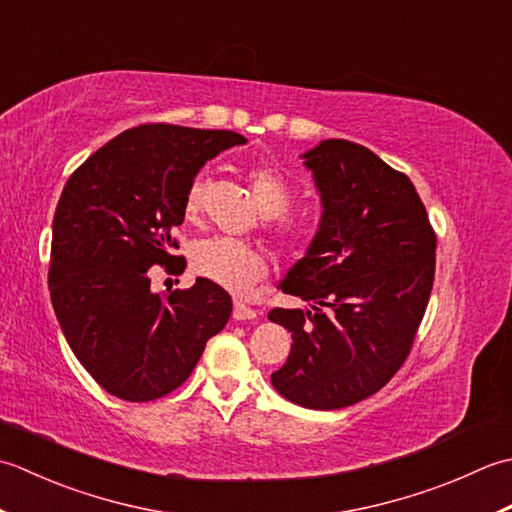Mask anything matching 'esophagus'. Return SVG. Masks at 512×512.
<instances>
[{
  "instance_id": "1",
  "label": "esophagus",
  "mask_w": 512,
  "mask_h": 512,
  "mask_svg": "<svg viewBox=\"0 0 512 512\" xmlns=\"http://www.w3.org/2000/svg\"><path fill=\"white\" fill-rule=\"evenodd\" d=\"M256 309L245 305L243 300H234V320H254Z\"/></svg>"
}]
</instances>
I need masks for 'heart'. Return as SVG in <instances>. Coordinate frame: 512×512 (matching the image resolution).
I'll return each instance as SVG.
<instances>
[{"mask_svg": "<svg viewBox=\"0 0 512 512\" xmlns=\"http://www.w3.org/2000/svg\"><path fill=\"white\" fill-rule=\"evenodd\" d=\"M245 181L249 185V192L260 214L267 218H274V232L278 241L287 249H305L311 238H314L316 229L307 218L285 216L289 212L291 203H294V190L285 181L283 174L267 168V165H252L245 170ZM205 190V179L196 176L185 192L183 210L187 218H192L201 210ZM192 267L203 278L212 280V283L221 285L236 294H243L258 280H263L267 274V258L263 249H258L243 241H234V238L225 236H212L196 241L190 252Z\"/></svg>", "mask_w": 512, "mask_h": 512, "instance_id": "obj_1", "label": "heart"}]
</instances>
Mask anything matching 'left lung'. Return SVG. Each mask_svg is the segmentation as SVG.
Instances as JSON below:
<instances>
[{"label": "left lung", "mask_w": 512, "mask_h": 512, "mask_svg": "<svg viewBox=\"0 0 512 512\" xmlns=\"http://www.w3.org/2000/svg\"><path fill=\"white\" fill-rule=\"evenodd\" d=\"M322 218L307 256L280 283L311 309L269 311L291 331L280 395L331 411L380 391L409 358L429 305L437 238L409 176L344 139L309 150Z\"/></svg>", "instance_id": "left-lung-1"}]
</instances>
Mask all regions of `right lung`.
Returning a JSON list of instances; mask_svg holds the SVG:
<instances>
[{
	"label": "right lung",
	"mask_w": 512,
	"mask_h": 512,
	"mask_svg": "<svg viewBox=\"0 0 512 512\" xmlns=\"http://www.w3.org/2000/svg\"><path fill=\"white\" fill-rule=\"evenodd\" d=\"M247 139L229 130L143 123L121 132L70 174L55 221L48 285L72 353L101 389L150 402L190 378L232 298L207 278L152 294L150 267L183 274L174 229L205 161Z\"/></svg>",
	"instance_id": "1"
}]
</instances>
